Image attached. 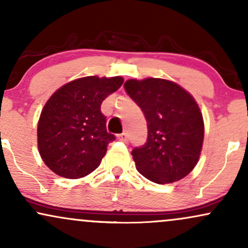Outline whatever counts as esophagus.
Returning a JSON list of instances; mask_svg holds the SVG:
<instances>
[{
    "mask_svg": "<svg viewBox=\"0 0 248 248\" xmlns=\"http://www.w3.org/2000/svg\"><path fill=\"white\" fill-rule=\"evenodd\" d=\"M118 140H119V141L124 142V143H127L128 142V134L127 133L120 134V135H118Z\"/></svg>",
    "mask_w": 248,
    "mask_h": 248,
    "instance_id": "obj_1",
    "label": "esophagus"
}]
</instances>
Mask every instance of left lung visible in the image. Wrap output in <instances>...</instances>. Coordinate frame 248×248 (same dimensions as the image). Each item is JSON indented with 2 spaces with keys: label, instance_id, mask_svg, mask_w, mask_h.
Returning a JSON list of instances; mask_svg holds the SVG:
<instances>
[{
  "label": "left lung",
  "instance_id": "left-lung-1",
  "mask_svg": "<svg viewBox=\"0 0 248 248\" xmlns=\"http://www.w3.org/2000/svg\"><path fill=\"white\" fill-rule=\"evenodd\" d=\"M124 90L145 116L147 143L132 156L143 177L156 184H171L192 172L204 139L201 109L188 91L169 79H128Z\"/></svg>",
  "mask_w": 248,
  "mask_h": 248
}]
</instances>
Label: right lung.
Here are the masks:
<instances>
[{"label":"right lung","instance_id":"right-lung-1","mask_svg":"<svg viewBox=\"0 0 248 248\" xmlns=\"http://www.w3.org/2000/svg\"><path fill=\"white\" fill-rule=\"evenodd\" d=\"M124 83L120 76H86L62 85L45 104L38 121V149L55 174L78 179L93 172L115 137L106 130L103 100Z\"/></svg>","mask_w":248,"mask_h":248}]
</instances>
